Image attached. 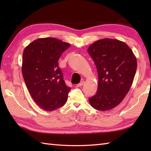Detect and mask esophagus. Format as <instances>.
Instances as JSON below:
<instances>
[{"label":"esophagus","instance_id":"34e87169","mask_svg":"<svg viewBox=\"0 0 151 151\" xmlns=\"http://www.w3.org/2000/svg\"><path fill=\"white\" fill-rule=\"evenodd\" d=\"M84 81H81V82H80L79 84H77V86H78V87H81V86H82L84 85Z\"/></svg>","mask_w":151,"mask_h":151}]
</instances>
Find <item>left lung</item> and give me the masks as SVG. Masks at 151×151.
Masks as SVG:
<instances>
[{
	"label": "left lung",
	"mask_w": 151,
	"mask_h": 151,
	"mask_svg": "<svg viewBox=\"0 0 151 151\" xmlns=\"http://www.w3.org/2000/svg\"><path fill=\"white\" fill-rule=\"evenodd\" d=\"M88 52L99 77L97 93L89 102L96 110H110L119 104L130 90L137 69L136 58L126 43L109 38L92 43Z\"/></svg>",
	"instance_id": "1"
}]
</instances>
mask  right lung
I'll list each match as a JSON object with an SVG mask.
<instances>
[{
	"label": "right lung",
	"mask_w": 151,
	"mask_h": 151,
	"mask_svg": "<svg viewBox=\"0 0 151 151\" xmlns=\"http://www.w3.org/2000/svg\"><path fill=\"white\" fill-rule=\"evenodd\" d=\"M70 47L54 37L40 38L25 47L22 73L28 91L36 104L53 111L65 104L70 88L63 79L58 67L62 54Z\"/></svg>",
	"instance_id": "1"
}]
</instances>
